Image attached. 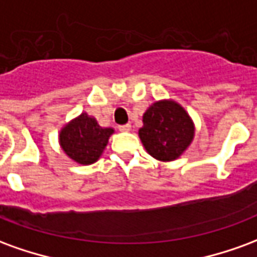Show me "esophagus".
<instances>
[{"label":"esophagus","mask_w":257,"mask_h":257,"mask_svg":"<svg viewBox=\"0 0 257 257\" xmlns=\"http://www.w3.org/2000/svg\"><path fill=\"white\" fill-rule=\"evenodd\" d=\"M118 129L121 131V132H129L131 129H132V125L131 123H125V125H119Z\"/></svg>","instance_id":"esophagus-1"}]
</instances>
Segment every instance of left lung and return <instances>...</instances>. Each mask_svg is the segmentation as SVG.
Instances as JSON below:
<instances>
[{"label": "left lung", "mask_w": 257, "mask_h": 257, "mask_svg": "<svg viewBox=\"0 0 257 257\" xmlns=\"http://www.w3.org/2000/svg\"><path fill=\"white\" fill-rule=\"evenodd\" d=\"M195 126L189 112L175 100H158L143 114L139 138L158 161H175L189 149Z\"/></svg>", "instance_id": "8db88e82"}]
</instances>
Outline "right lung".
<instances>
[{
  "instance_id": "add662e5",
  "label": "right lung",
  "mask_w": 257,
  "mask_h": 257,
  "mask_svg": "<svg viewBox=\"0 0 257 257\" xmlns=\"http://www.w3.org/2000/svg\"><path fill=\"white\" fill-rule=\"evenodd\" d=\"M112 134L114 129L101 128L96 118L82 112L60 129L59 145L74 162L90 165L100 158Z\"/></svg>"
}]
</instances>
